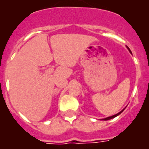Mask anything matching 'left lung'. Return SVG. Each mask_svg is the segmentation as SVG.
<instances>
[{
    "mask_svg": "<svg viewBox=\"0 0 149 149\" xmlns=\"http://www.w3.org/2000/svg\"><path fill=\"white\" fill-rule=\"evenodd\" d=\"M127 49H129V51L131 52V50H130V49H129L128 47H127ZM124 109H123V110H122V111H120V113H116V114H115V115H113V116H109V117H107V118H105V119H103V120H110V119H113V118H114V117H116V116H118V115H120V114L122 112L124 111Z\"/></svg>",
    "mask_w": 149,
    "mask_h": 149,
    "instance_id": "8db88e82",
    "label": "left lung"
}]
</instances>
